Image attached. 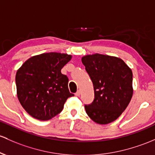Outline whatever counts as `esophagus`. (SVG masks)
Here are the masks:
<instances>
[{"label":"esophagus","mask_w":155,"mask_h":155,"mask_svg":"<svg viewBox=\"0 0 155 155\" xmlns=\"http://www.w3.org/2000/svg\"><path fill=\"white\" fill-rule=\"evenodd\" d=\"M80 91H77V92H76V93H75V95H76V96H80Z\"/></svg>","instance_id":"obj_1"}]
</instances>
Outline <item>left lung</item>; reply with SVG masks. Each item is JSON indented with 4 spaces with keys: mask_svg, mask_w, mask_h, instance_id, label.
Wrapping results in <instances>:
<instances>
[{
    "mask_svg": "<svg viewBox=\"0 0 155 155\" xmlns=\"http://www.w3.org/2000/svg\"><path fill=\"white\" fill-rule=\"evenodd\" d=\"M81 62L91 77L94 99L84 105L93 121L107 124L121 115L132 97V72L122 59L96 54L84 56Z\"/></svg>",
    "mask_w": 155,
    "mask_h": 155,
    "instance_id": "8db88e82",
    "label": "left lung"
}]
</instances>
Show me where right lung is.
<instances>
[{
    "label": "right lung",
    "mask_w": 155,
    "mask_h": 155,
    "mask_svg": "<svg viewBox=\"0 0 155 155\" xmlns=\"http://www.w3.org/2000/svg\"><path fill=\"white\" fill-rule=\"evenodd\" d=\"M71 56L46 53L31 57L17 71L15 82L22 107L33 118L47 120L62 112L69 97L68 78L61 69Z\"/></svg>",
    "instance_id": "1"
}]
</instances>
